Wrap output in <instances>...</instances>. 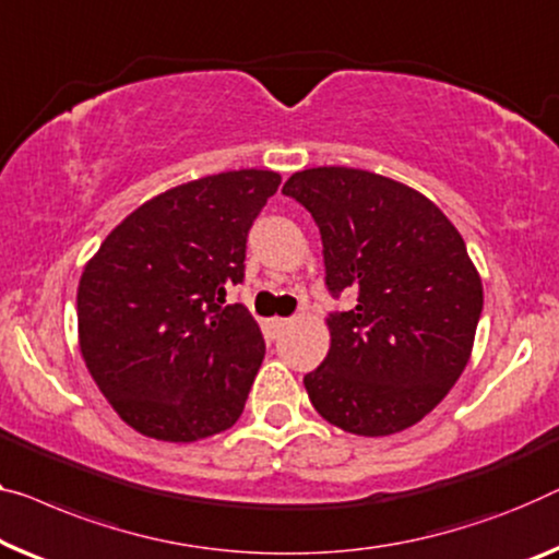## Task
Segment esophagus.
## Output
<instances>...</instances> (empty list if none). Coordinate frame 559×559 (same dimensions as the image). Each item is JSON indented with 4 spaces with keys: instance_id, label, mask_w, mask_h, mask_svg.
<instances>
[{
    "instance_id": "1",
    "label": "esophagus",
    "mask_w": 559,
    "mask_h": 559,
    "mask_svg": "<svg viewBox=\"0 0 559 559\" xmlns=\"http://www.w3.org/2000/svg\"><path fill=\"white\" fill-rule=\"evenodd\" d=\"M288 319H271L269 321V329H271V333H273V336H278V333L283 331V329H288Z\"/></svg>"
}]
</instances>
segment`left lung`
Listing matches in <instances>:
<instances>
[{"mask_svg":"<svg viewBox=\"0 0 559 559\" xmlns=\"http://www.w3.org/2000/svg\"><path fill=\"white\" fill-rule=\"evenodd\" d=\"M283 193L313 215L331 296L326 359L304 377L313 409L359 437H389L421 421L472 356L481 278L464 238L427 195L359 168L294 173Z\"/></svg>","mask_w":559,"mask_h":559,"instance_id":"left-lung-1","label":"left lung"}]
</instances>
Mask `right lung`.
<instances>
[{
	"label": "right lung",
	"instance_id": "add662e5",
	"mask_svg": "<svg viewBox=\"0 0 559 559\" xmlns=\"http://www.w3.org/2000/svg\"><path fill=\"white\" fill-rule=\"evenodd\" d=\"M281 186L273 170L182 182L132 211L78 286L80 352L120 419L160 441H198L243 414L265 344L226 288L243 281L246 238Z\"/></svg>",
	"mask_w": 559,
	"mask_h": 559
}]
</instances>
